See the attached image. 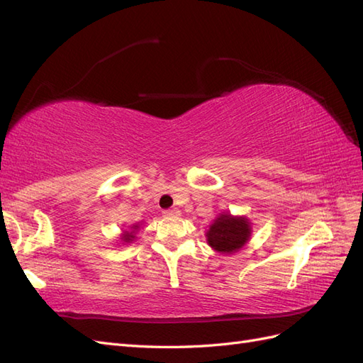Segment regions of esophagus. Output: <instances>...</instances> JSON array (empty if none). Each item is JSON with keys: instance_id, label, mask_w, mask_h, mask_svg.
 I'll return each mask as SVG.
<instances>
[{"instance_id": "1", "label": "esophagus", "mask_w": 363, "mask_h": 363, "mask_svg": "<svg viewBox=\"0 0 363 363\" xmlns=\"http://www.w3.org/2000/svg\"><path fill=\"white\" fill-rule=\"evenodd\" d=\"M164 216H180L179 208H168V211H163Z\"/></svg>"}]
</instances>
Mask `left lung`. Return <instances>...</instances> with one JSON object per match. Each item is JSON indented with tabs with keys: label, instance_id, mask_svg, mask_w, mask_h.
<instances>
[{
	"label": "left lung",
	"instance_id": "left-lung-1",
	"mask_svg": "<svg viewBox=\"0 0 363 363\" xmlns=\"http://www.w3.org/2000/svg\"><path fill=\"white\" fill-rule=\"evenodd\" d=\"M252 228L247 216L219 213L206 232V240L212 250L221 255H233L244 248L251 238Z\"/></svg>",
	"mask_w": 363,
	"mask_h": 363
}]
</instances>
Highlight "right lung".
Returning a JSON list of instances; mask_svg holds the SVG:
<instances>
[{
  "label": "right lung",
  "instance_id": "add662e5",
  "mask_svg": "<svg viewBox=\"0 0 363 363\" xmlns=\"http://www.w3.org/2000/svg\"><path fill=\"white\" fill-rule=\"evenodd\" d=\"M139 230H140V224L139 223L131 224L128 227V230H124V232L121 233V242H123V244H131V242H133V240L136 239V235H138Z\"/></svg>",
  "mask_w": 363,
  "mask_h": 363
}]
</instances>
